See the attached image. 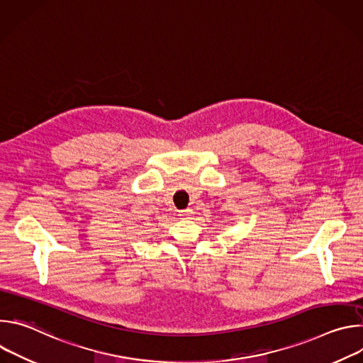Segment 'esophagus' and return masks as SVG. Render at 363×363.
Masks as SVG:
<instances>
[{
    "instance_id": "1",
    "label": "esophagus",
    "mask_w": 363,
    "mask_h": 363,
    "mask_svg": "<svg viewBox=\"0 0 363 363\" xmlns=\"http://www.w3.org/2000/svg\"><path fill=\"white\" fill-rule=\"evenodd\" d=\"M191 216H192V210H191V208H186V210L178 211V217H181V218H189Z\"/></svg>"
}]
</instances>
